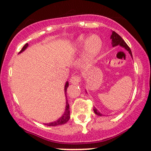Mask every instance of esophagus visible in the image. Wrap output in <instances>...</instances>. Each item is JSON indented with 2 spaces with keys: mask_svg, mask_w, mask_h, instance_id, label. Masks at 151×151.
Wrapping results in <instances>:
<instances>
[{
  "mask_svg": "<svg viewBox=\"0 0 151 151\" xmlns=\"http://www.w3.org/2000/svg\"><path fill=\"white\" fill-rule=\"evenodd\" d=\"M70 82L74 85L80 84V77H79V76H73V77H71V80H70Z\"/></svg>",
  "mask_w": 151,
  "mask_h": 151,
  "instance_id": "obj_1",
  "label": "esophagus"
}]
</instances>
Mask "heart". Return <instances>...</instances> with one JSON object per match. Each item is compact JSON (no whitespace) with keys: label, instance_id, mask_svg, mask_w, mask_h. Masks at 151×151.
Wrapping results in <instances>:
<instances>
[{"label":"heart","instance_id":"1","mask_svg":"<svg viewBox=\"0 0 151 151\" xmlns=\"http://www.w3.org/2000/svg\"><path fill=\"white\" fill-rule=\"evenodd\" d=\"M83 44L82 63L83 66H90L93 63L102 50V40L98 35L91 34L85 39L84 37L79 38L77 40L78 46L82 47Z\"/></svg>","mask_w":151,"mask_h":151}]
</instances>
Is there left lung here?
<instances>
[{"mask_svg": "<svg viewBox=\"0 0 151 151\" xmlns=\"http://www.w3.org/2000/svg\"><path fill=\"white\" fill-rule=\"evenodd\" d=\"M110 39H111V40H112V47H115L118 46V45H120L121 47H123V48L126 49V50L129 52V54H130V55L132 56V58H133L132 57V51H131L130 48H129V46L126 45V42H124V40H123L122 38H121V36L118 34V33H115V31H112V35H111V36H110ZM93 111H94V112H95V114H96V115H99V116H101V115H102V114L100 113V112H99V110L96 107L93 108Z\"/></svg>", "mask_w": 151, "mask_h": 151, "instance_id": "1", "label": "left lung"}]
</instances>
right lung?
Returning <instances> with one entry per match:
<instances>
[{"instance_id": "1", "label": "right lung", "mask_w": 151, "mask_h": 151, "mask_svg": "<svg viewBox=\"0 0 151 151\" xmlns=\"http://www.w3.org/2000/svg\"><path fill=\"white\" fill-rule=\"evenodd\" d=\"M28 47V43L25 44V45H24V47H22V50H21V51L19 52V53H21V52H22L23 51H25ZM68 87V82H66V85H65V87H64L65 93H66ZM66 94H65V95H66ZM66 109H65L64 113H63V115H62L61 117H60V118H58V119L55 121H53V122L49 123H45V124L47 125V126H59V125L65 124V123L68 122V121L69 120V118H70V111H69V104H68V100L67 99H66Z\"/></svg>"}]
</instances>
